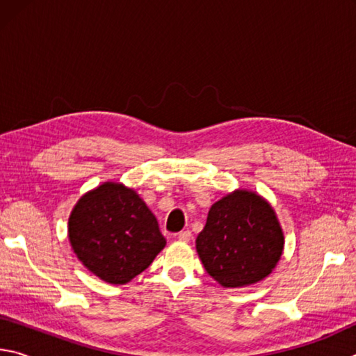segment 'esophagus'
Returning a JSON list of instances; mask_svg holds the SVG:
<instances>
[{
	"instance_id": "esophagus-1",
	"label": "esophagus",
	"mask_w": 356,
	"mask_h": 356,
	"mask_svg": "<svg viewBox=\"0 0 356 356\" xmlns=\"http://www.w3.org/2000/svg\"><path fill=\"white\" fill-rule=\"evenodd\" d=\"M177 238L180 240V242H190L191 238V232L190 231H182L177 234Z\"/></svg>"
}]
</instances>
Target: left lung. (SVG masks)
I'll return each instance as SVG.
<instances>
[{"label": "left lung", "instance_id": "8db88e82", "mask_svg": "<svg viewBox=\"0 0 356 356\" xmlns=\"http://www.w3.org/2000/svg\"><path fill=\"white\" fill-rule=\"evenodd\" d=\"M284 250V232L264 196L237 188L212 204L196 238L204 268L220 286L246 287L273 272Z\"/></svg>", "mask_w": 356, "mask_h": 356}]
</instances>
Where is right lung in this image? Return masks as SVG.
Instances as JSON below:
<instances>
[{"mask_svg": "<svg viewBox=\"0 0 356 356\" xmlns=\"http://www.w3.org/2000/svg\"><path fill=\"white\" fill-rule=\"evenodd\" d=\"M72 250L108 284H127L165 248L155 215L120 182H104L76 201L67 225Z\"/></svg>", "mask_w": 356, "mask_h": 356, "instance_id": "right-lung-1", "label": "right lung"}]
</instances>
